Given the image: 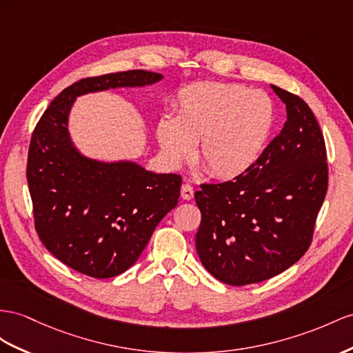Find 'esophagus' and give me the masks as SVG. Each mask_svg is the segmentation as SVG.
Listing matches in <instances>:
<instances>
[{
	"label": "esophagus",
	"mask_w": 353,
	"mask_h": 353,
	"mask_svg": "<svg viewBox=\"0 0 353 353\" xmlns=\"http://www.w3.org/2000/svg\"><path fill=\"white\" fill-rule=\"evenodd\" d=\"M180 195H182L183 200H191L194 196V188L189 183H183L182 189H180Z\"/></svg>",
	"instance_id": "esophagus-1"
}]
</instances>
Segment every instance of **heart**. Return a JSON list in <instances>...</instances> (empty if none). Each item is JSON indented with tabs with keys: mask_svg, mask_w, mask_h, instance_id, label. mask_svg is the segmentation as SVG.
<instances>
[{
	"mask_svg": "<svg viewBox=\"0 0 353 353\" xmlns=\"http://www.w3.org/2000/svg\"><path fill=\"white\" fill-rule=\"evenodd\" d=\"M176 117L157 122L161 152L171 165L198 159L214 177H236L258 159L274 122V107L263 90L223 82H196L174 99Z\"/></svg>",
	"mask_w": 353,
	"mask_h": 353,
	"instance_id": "b5f03b06",
	"label": "heart"
}]
</instances>
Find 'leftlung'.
<instances>
[{"mask_svg":"<svg viewBox=\"0 0 353 353\" xmlns=\"http://www.w3.org/2000/svg\"><path fill=\"white\" fill-rule=\"evenodd\" d=\"M288 121L234 180L201 183L195 246L201 264L231 286L258 283L294 265L310 248L328 189L323 134L303 98L271 86Z\"/></svg>","mask_w":353,"mask_h":353,"instance_id":"obj_1","label":"left lung"}]
</instances>
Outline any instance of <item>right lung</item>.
Here are the masks:
<instances>
[{
	"instance_id": "1",
	"label": "right lung",
	"mask_w": 353,
	"mask_h": 353,
	"mask_svg": "<svg viewBox=\"0 0 353 353\" xmlns=\"http://www.w3.org/2000/svg\"><path fill=\"white\" fill-rule=\"evenodd\" d=\"M161 79L144 70L80 79L53 99L32 131L26 180L34 228L53 256L89 277H114L139 259L157 225L177 205L182 177L79 155L67 131L71 103L94 90Z\"/></svg>"
}]
</instances>
